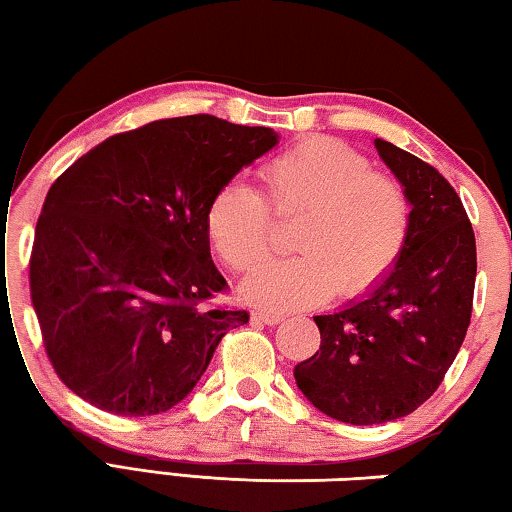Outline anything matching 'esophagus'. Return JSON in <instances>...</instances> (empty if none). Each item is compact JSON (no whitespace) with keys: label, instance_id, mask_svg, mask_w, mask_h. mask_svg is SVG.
Listing matches in <instances>:
<instances>
[{"label":"esophagus","instance_id":"esophagus-1","mask_svg":"<svg viewBox=\"0 0 512 512\" xmlns=\"http://www.w3.org/2000/svg\"><path fill=\"white\" fill-rule=\"evenodd\" d=\"M253 320H257V323H264V325H277L282 323L284 316L282 314H275V311H253Z\"/></svg>","mask_w":512,"mask_h":512}]
</instances>
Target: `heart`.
<instances>
[{"label": "heart", "instance_id": "obj_1", "mask_svg": "<svg viewBox=\"0 0 512 512\" xmlns=\"http://www.w3.org/2000/svg\"><path fill=\"white\" fill-rule=\"evenodd\" d=\"M264 195L228 180L205 210L210 244L232 271L250 273L273 253V216L296 219L298 257L273 262L241 287L250 305L289 311L339 293L375 291L400 262L411 232V203L393 176L332 137H309L259 169Z\"/></svg>", "mask_w": 512, "mask_h": 512}]
</instances>
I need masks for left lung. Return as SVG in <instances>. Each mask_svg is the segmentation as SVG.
<instances>
[{"label": "left lung", "mask_w": 512, "mask_h": 512, "mask_svg": "<svg viewBox=\"0 0 512 512\" xmlns=\"http://www.w3.org/2000/svg\"><path fill=\"white\" fill-rule=\"evenodd\" d=\"M411 203L400 262L366 298L314 316L320 348L293 370L318 411L381 424L418 409L443 384L472 318L476 241L456 189L409 151L375 140Z\"/></svg>", "instance_id": "8db88e82"}]
</instances>
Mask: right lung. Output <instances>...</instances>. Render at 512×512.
<instances>
[{"label": "right lung", "mask_w": 512, "mask_h": 512, "mask_svg": "<svg viewBox=\"0 0 512 512\" xmlns=\"http://www.w3.org/2000/svg\"><path fill=\"white\" fill-rule=\"evenodd\" d=\"M277 135L212 115L158 119L76 160L42 205L31 302L60 381L101 411L142 418L192 393L248 311L228 291L205 230L212 194Z\"/></svg>", "instance_id": "1"}]
</instances>
